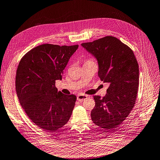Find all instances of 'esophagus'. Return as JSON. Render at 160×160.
<instances>
[{"instance_id":"obj_1","label":"esophagus","mask_w":160,"mask_h":160,"mask_svg":"<svg viewBox=\"0 0 160 160\" xmlns=\"http://www.w3.org/2000/svg\"><path fill=\"white\" fill-rule=\"evenodd\" d=\"M87 98H88V96L84 94H78L77 96V100L80 101V102H82V101H83Z\"/></svg>"}]
</instances>
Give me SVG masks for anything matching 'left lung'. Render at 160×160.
Wrapping results in <instances>:
<instances>
[{
	"label": "left lung",
	"mask_w": 160,
	"mask_h": 160,
	"mask_svg": "<svg viewBox=\"0 0 160 160\" xmlns=\"http://www.w3.org/2000/svg\"><path fill=\"white\" fill-rule=\"evenodd\" d=\"M82 46L98 62V76L109 84L107 94L94 96L93 122L107 130L121 124L135 106L139 85L138 64L133 50L119 39L108 36Z\"/></svg>",
	"instance_id": "8db88e82"
}]
</instances>
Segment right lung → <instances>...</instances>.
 Instances as JSON below:
<instances>
[{
  "instance_id": "right-lung-1",
  "label": "right lung",
  "mask_w": 160,
  "mask_h": 160,
  "mask_svg": "<svg viewBox=\"0 0 160 160\" xmlns=\"http://www.w3.org/2000/svg\"><path fill=\"white\" fill-rule=\"evenodd\" d=\"M78 47L43 44L22 58L16 75V91L29 119L47 132H55L69 121L77 96L58 92L55 81L61 80L70 57Z\"/></svg>"
}]
</instances>
